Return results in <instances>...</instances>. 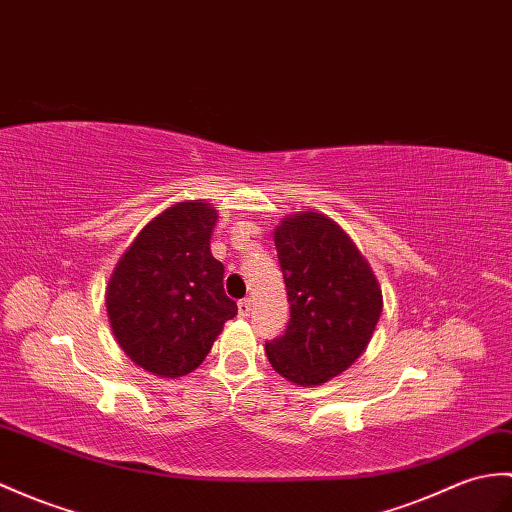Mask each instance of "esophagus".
<instances>
[{
    "label": "esophagus",
    "instance_id": "obj_1",
    "mask_svg": "<svg viewBox=\"0 0 512 512\" xmlns=\"http://www.w3.org/2000/svg\"><path fill=\"white\" fill-rule=\"evenodd\" d=\"M251 299H242V301H237V314L240 316H248L251 314Z\"/></svg>",
    "mask_w": 512,
    "mask_h": 512
}]
</instances>
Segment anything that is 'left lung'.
Returning <instances> with one entry per match:
<instances>
[{
  "label": "left lung",
  "mask_w": 512,
  "mask_h": 512,
  "mask_svg": "<svg viewBox=\"0 0 512 512\" xmlns=\"http://www.w3.org/2000/svg\"><path fill=\"white\" fill-rule=\"evenodd\" d=\"M290 320L266 342L268 362L299 386H318L360 358L382 314V290L334 220L305 211L275 231Z\"/></svg>",
  "instance_id": "1"
}]
</instances>
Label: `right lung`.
<instances>
[{
    "label": "right lung",
    "mask_w": 512,
    "mask_h": 512,
    "mask_svg": "<svg viewBox=\"0 0 512 512\" xmlns=\"http://www.w3.org/2000/svg\"><path fill=\"white\" fill-rule=\"evenodd\" d=\"M216 220L207 202H178L141 229L113 270L106 290L113 334L152 375L192 373L237 314L209 248Z\"/></svg>",
    "instance_id": "add662e5"
}]
</instances>
